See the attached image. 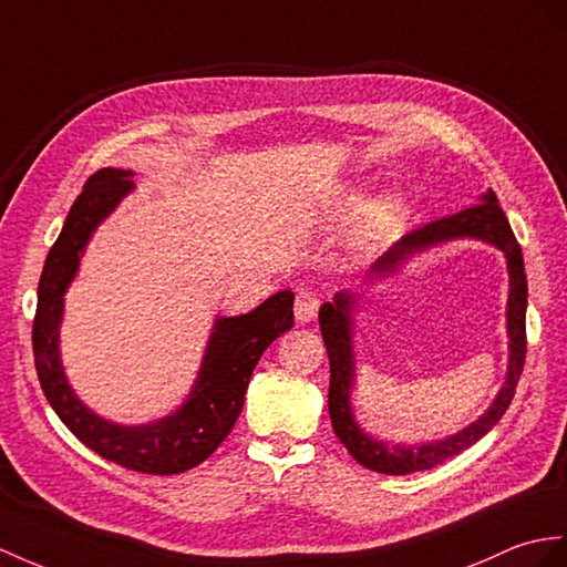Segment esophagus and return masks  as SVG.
Instances as JSON below:
<instances>
[{"instance_id":"1","label":"esophagus","mask_w":567,"mask_h":567,"mask_svg":"<svg viewBox=\"0 0 567 567\" xmlns=\"http://www.w3.org/2000/svg\"><path fill=\"white\" fill-rule=\"evenodd\" d=\"M322 296L312 291V288H300L296 296V320L298 322H310L320 312Z\"/></svg>"}]
</instances>
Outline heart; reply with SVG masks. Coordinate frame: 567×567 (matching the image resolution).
<instances>
[{
	"instance_id": "b5f03b06",
	"label": "heart",
	"mask_w": 567,
	"mask_h": 567,
	"mask_svg": "<svg viewBox=\"0 0 567 567\" xmlns=\"http://www.w3.org/2000/svg\"><path fill=\"white\" fill-rule=\"evenodd\" d=\"M396 214H399V204L396 202H384L380 209L372 214V220H370L372 230H388L392 226V220L396 218Z\"/></svg>"
}]
</instances>
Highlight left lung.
Masks as SVG:
<instances>
[{
  "mask_svg": "<svg viewBox=\"0 0 567 567\" xmlns=\"http://www.w3.org/2000/svg\"><path fill=\"white\" fill-rule=\"evenodd\" d=\"M481 238L493 245H498L507 255V269H509V300H507V331H509V368L507 380L503 390L495 399L493 406L483 413V416L464 427L462 433L452 435L447 440H440L433 445L421 447H390L378 440L361 433L351 419L349 409V390L353 380V363H351V337H349V306L351 298L339 293L334 302H324L320 310V329L322 339L329 353V416L334 433L341 440V445L351 452V457L363 464L365 468L380 474H411L423 472V468H433L443 464L445 460L460 454L462 450L472 447L476 440L486 435L491 427L503 419L509 402H513L517 382L524 368V358H527V276H524V261L519 243L515 238L513 228H509L505 212L501 209L495 192L488 189L481 204L468 206L452 216H443L427 224L413 228L411 233L399 240L392 250L382 259L375 261V271H390L406 255L423 250L427 245L443 243L447 238Z\"/></svg>",
  "mask_w": 567,
  "mask_h": 567,
  "instance_id": "1",
  "label": "left lung"
}]
</instances>
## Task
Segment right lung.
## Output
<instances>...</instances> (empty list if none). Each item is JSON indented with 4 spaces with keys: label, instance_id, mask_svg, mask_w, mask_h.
<instances>
[{
    "label": "right lung",
    "instance_id": "add662e5",
    "mask_svg": "<svg viewBox=\"0 0 567 567\" xmlns=\"http://www.w3.org/2000/svg\"><path fill=\"white\" fill-rule=\"evenodd\" d=\"M130 175V171L120 168L93 173L69 209L60 238L50 247L40 274L33 355L40 388L50 406L81 443L132 472L168 476L202 464L236 425L259 355L276 337L293 327V293L281 291L252 312L216 322L189 402L173 416L136 427H122L95 416L69 390L58 355V327L62 296L74 279L79 252L99 220L132 189Z\"/></svg>",
    "mask_w": 567,
    "mask_h": 567
}]
</instances>
